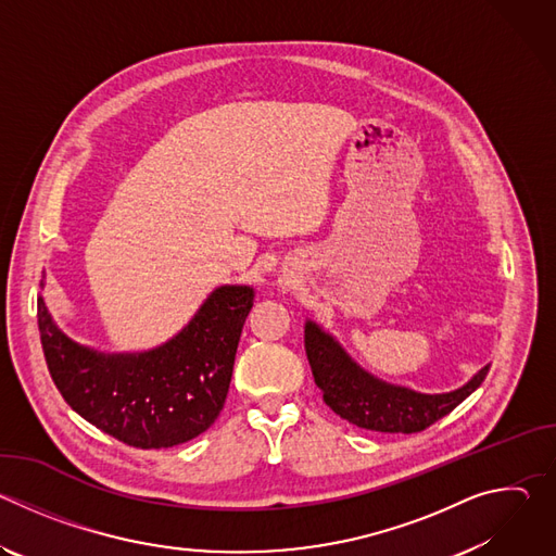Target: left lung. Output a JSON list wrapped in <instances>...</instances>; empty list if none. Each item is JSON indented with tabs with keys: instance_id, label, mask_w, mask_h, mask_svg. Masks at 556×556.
<instances>
[{
	"instance_id": "1",
	"label": "left lung",
	"mask_w": 556,
	"mask_h": 556,
	"mask_svg": "<svg viewBox=\"0 0 556 556\" xmlns=\"http://www.w3.org/2000/svg\"><path fill=\"white\" fill-rule=\"evenodd\" d=\"M305 354L326 405L343 420L380 433L425 431L468 399L489 374L486 365L464 387L435 395L395 387L363 371L332 337L309 321L305 326Z\"/></svg>"
}]
</instances>
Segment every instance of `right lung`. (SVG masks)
Returning <instances> with one entry per match:
<instances>
[{
	"label": "right lung",
	"instance_id": "add662e5",
	"mask_svg": "<svg viewBox=\"0 0 556 556\" xmlns=\"http://www.w3.org/2000/svg\"><path fill=\"white\" fill-rule=\"evenodd\" d=\"M253 288L222 286L191 324L144 354H99L56 330L43 299V356L63 401L97 429L136 448H167L204 433L219 416Z\"/></svg>",
	"mask_w": 556,
	"mask_h": 556
}]
</instances>
